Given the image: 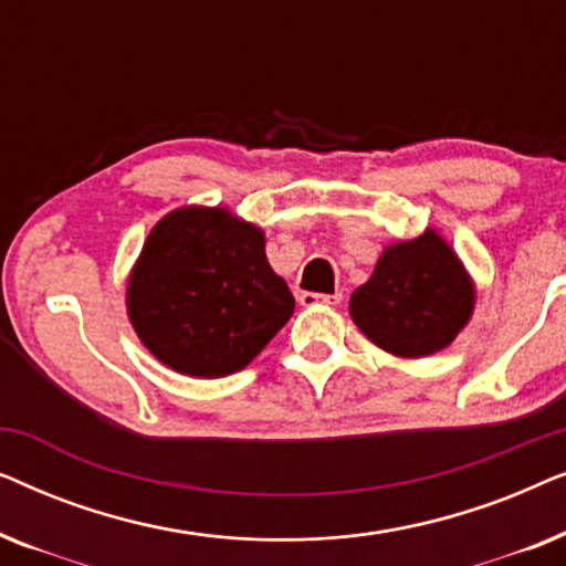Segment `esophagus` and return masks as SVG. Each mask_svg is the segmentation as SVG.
I'll list each match as a JSON object with an SVG mask.
<instances>
[{"label":"esophagus","instance_id":"34e87169","mask_svg":"<svg viewBox=\"0 0 566 566\" xmlns=\"http://www.w3.org/2000/svg\"><path fill=\"white\" fill-rule=\"evenodd\" d=\"M298 301L304 306H316V304H324V306H337L339 301H343V293L335 291V293H308L304 291L298 296Z\"/></svg>","mask_w":566,"mask_h":566}]
</instances>
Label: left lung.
<instances>
[{
	"label": "left lung",
	"mask_w": 566,
	"mask_h": 566,
	"mask_svg": "<svg viewBox=\"0 0 566 566\" xmlns=\"http://www.w3.org/2000/svg\"><path fill=\"white\" fill-rule=\"evenodd\" d=\"M474 285L436 231L391 244L374 275L350 298L363 335L399 358L443 350L469 322Z\"/></svg>",
	"instance_id": "obj_1"
}]
</instances>
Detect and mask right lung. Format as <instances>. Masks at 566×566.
Instances as JSON below:
<instances>
[{
	"mask_svg": "<svg viewBox=\"0 0 566 566\" xmlns=\"http://www.w3.org/2000/svg\"><path fill=\"white\" fill-rule=\"evenodd\" d=\"M293 304L262 231L223 208L165 216L128 281L136 335L154 358L196 378L242 370L291 319Z\"/></svg>",
	"mask_w": 566,
	"mask_h": 566,
	"instance_id": "add662e5",
	"label": "right lung"
}]
</instances>
